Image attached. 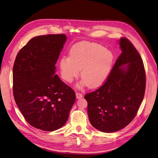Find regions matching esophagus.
Here are the masks:
<instances>
[{
    "mask_svg": "<svg viewBox=\"0 0 158 158\" xmlns=\"http://www.w3.org/2000/svg\"><path fill=\"white\" fill-rule=\"evenodd\" d=\"M76 98H77V99H80V98H82V97H83L82 94V93H78V92H77V93H76Z\"/></svg>",
    "mask_w": 158,
    "mask_h": 158,
    "instance_id": "obj_1",
    "label": "esophagus"
}]
</instances>
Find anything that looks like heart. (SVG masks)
Returning <instances> with one entry per match:
<instances>
[{
  "instance_id": "1",
  "label": "heart",
  "mask_w": 158,
  "mask_h": 158,
  "mask_svg": "<svg viewBox=\"0 0 158 158\" xmlns=\"http://www.w3.org/2000/svg\"><path fill=\"white\" fill-rule=\"evenodd\" d=\"M114 55L102 45L88 42L73 45L69 56L60 61L62 78L71 82L81 70V77L90 88L102 86L107 79L114 62Z\"/></svg>"
}]
</instances>
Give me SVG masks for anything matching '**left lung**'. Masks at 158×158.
<instances>
[{
    "label": "left lung",
    "instance_id": "obj_1",
    "mask_svg": "<svg viewBox=\"0 0 158 158\" xmlns=\"http://www.w3.org/2000/svg\"><path fill=\"white\" fill-rule=\"evenodd\" d=\"M119 45L122 52L106 82L85 97L91 124L105 133L119 131L129 124L145 94V72L139 52L126 37L120 39Z\"/></svg>",
    "mask_w": 158,
    "mask_h": 158
}]
</instances>
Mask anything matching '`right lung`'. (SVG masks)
Returning <instances> with one entry per match:
<instances>
[{
	"label": "right lung",
	"mask_w": 158,
	"mask_h": 158,
	"mask_svg": "<svg viewBox=\"0 0 158 158\" xmlns=\"http://www.w3.org/2000/svg\"><path fill=\"white\" fill-rule=\"evenodd\" d=\"M65 34L35 37L21 49L13 70V95L25 120L46 131L67 122L76 93L55 74V64L66 42Z\"/></svg>",
	"instance_id": "1"
}]
</instances>
